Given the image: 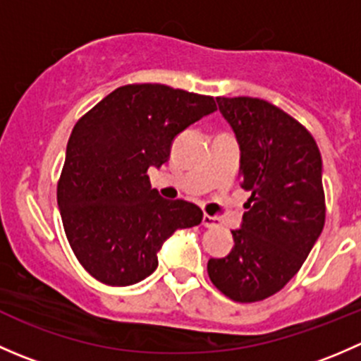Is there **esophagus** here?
<instances>
[{
  "mask_svg": "<svg viewBox=\"0 0 361 361\" xmlns=\"http://www.w3.org/2000/svg\"><path fill=\"white\" fill-rule=\"evenodd\" d=\"M202 225H204V227H207V228L216 227V225H218V218L211 216V214H204V216H202Z\"/></svg>",
  "mask_w": 361,
  "mask_h": 361,
  "instance_id": "34e87169",
  "label": "esophagus"
}]
</instances>
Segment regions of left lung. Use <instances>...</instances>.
Returning a JSON list of instances; mask_svg holds the SVG:
<instances>
[{
	"mask_svg": "<svg viewBox=\"0 0 361 361\" xmlns=\"http://www.w3.org/2000/svg\"><path fill=\"white\" fill-rule=\"evenodd\" d=\"M241 147V187L250 192L234 248L209 258L207 274L225 297L260 302L285 288L325 225L322 155L307 129L258 97H216Z\"/></svg>",
	"mask_w": 361,
	"mask_h": 361,
	"instance_id": "8db88e82",
	"label": "left lung"
}]
</instances>
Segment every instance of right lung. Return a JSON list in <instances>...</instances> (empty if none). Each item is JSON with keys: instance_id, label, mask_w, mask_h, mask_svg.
<instances>
[{"instance_id": "add662e5", "label": "right lung", "mask_w": 361, "mask_h": 361, "mask_svg": "<svg viewBox=\"0 0 361 361\" xmlns=\"http://www.w3.org/2000/svg\"><path fill=\"white\" fill-rule=\"evenodd\" d=\"M214 110L211 96L129 83L75 123L57 204L73 253L97 281H141L157 269V251L174 231L201 224L195 204L160 197L147 171L169 159L176 134Z\"/></svg>"}]
</instances>
